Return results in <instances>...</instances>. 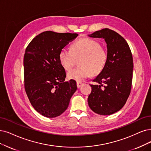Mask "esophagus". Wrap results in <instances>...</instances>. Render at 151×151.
I'll list each match as a JSON object with an SVG mask.
<instances>
[{
	"instance_id": "1",
	"label": "esophagus",
	"mask_w": 151,
	"mask_h": 151,
	"mask_svg": "<svg viewBox=\"0 0 151 151\" xmlns=\"http://www.w3.org/2000/svg\"><path fill=\"white\" fill-rule=\"evenodd\" d=\"M76 85H77V87L78 88H80L83 85V83H81V82H77Z\"/></svg>"
}]
</instances>
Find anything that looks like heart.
I'll list each match as a JSON object with an SVG mask.
<instances>
[{
  "mask_svg": "<svg viewBox=\"0 0 151 151\" xmlns=\"http://www.w3.org/2000/svg\"><path fill=\"white\" fill-rule=\"evenodd\" d=\"M59 61L65 70H69L74 65L76 59L79 60V67L72 69L67 73L70 80L77 82L86 78L97 75L106 65L108 53L98 42L91 38H82L71 44L70 50L63 48L59 53Z\"/></svg>",
  "mask_w": 151,
  "mask_h": 151,
  "instance_id": "1",
  "label": "heart"
}]
</instances>
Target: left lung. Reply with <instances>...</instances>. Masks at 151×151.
<instances>
[{"mask_svg":"<svg viewBox=\"0 0 151 151\" xmlns=\"http://www.w3.org/2000/svg\"><path fill=\"white\" fill-rule=\"evenodd\" d=\"M89 37L104 38L107 45L108 60L103 70L90 85L88 98L91 109L100 115H110L119 111L126 103L132 86L133 60L125 39L118 33L103 29Z\"/></svg>","mask_w":151,"mask_h":151,"instance_id":"left-lung-1","label":"left lung"}]
</instances>
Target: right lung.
Segmentation results:
<instances>
[{
	"mask_svg": "<svg viewBox=\"0 0 151 151\" xmlns=\"http://www.w3.org/2000/svg\"><path fill=\"white\" fill-rule=\"evenodd\" d=\"M78 34L45 31L27 46L24 58L25 90L32 106L47 118H55L68 108L76 91L75 80L65 81L66 72L59 53Z\"/></svg>",
	"mask_w": 151,
	"mask_h": 151,
	"instance_id": "obj_1",
	"label": "right lung"
}]
</instances>
